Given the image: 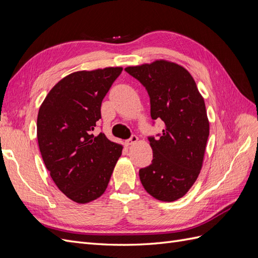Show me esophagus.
Segmentation results:
<instances>
[{
	"label": "esophagus",
	"instance_id": "obj_1",
	"mask_svg": "<svg viewBox=\"0 0 258 258\" xmlns=\"http://www.w3.org/2000/svg\"><path fill=\"white\" fill-rule=\"evenodd\" d=\"M138 142V137L137 136H132L129 140H127V141H124V144H126V146H131L132 144H135Z\"/></svg>",
	"mask_w": 258,
	"mask_h": 258
}]
</instances>
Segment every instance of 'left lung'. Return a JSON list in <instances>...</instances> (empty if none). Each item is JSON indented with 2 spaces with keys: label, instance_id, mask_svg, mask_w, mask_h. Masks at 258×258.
<instances>
[{
  "label": "left lung",
  "instance_id": "1",
  "mask_svg": "<svg viewBox=\"0 0 258 258\" xmlns=\"http://www.w3.org/2000/svg\"><path fill=\"white\" fill-rule=\"evenodd\" d=\"M124 71L146 88L152 118L165 122L158 139L148 138L153 160L140 169V179L157 200H177L196 182L204 162L210 130L205 100L190 73L174 62L156 60Z\"/></svg>",
  "mask_w": 258,
  "mask_h": 258
}]
</instances>
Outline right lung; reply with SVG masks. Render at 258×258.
Listing matches in <instances>:
<instances>
[{
	"label": "right lung",
	"instance_id": "right-lung-1",
	"mask_svg": "<svg viewBox=\"0 0 258 258\" xmlns=\"http://www.w3.org/2000/svg\"><path fill=\"white\" fill-rule=\"evenodd\" d=\"M121 67L77 71L53 86L37 115V142L43 161L58 188L77 204L102 195L122 145L104 134L95 136L101 103Z\"/></svg>",
	"mask_w": 258,
	"mask_h": 258
}]
</instances>
